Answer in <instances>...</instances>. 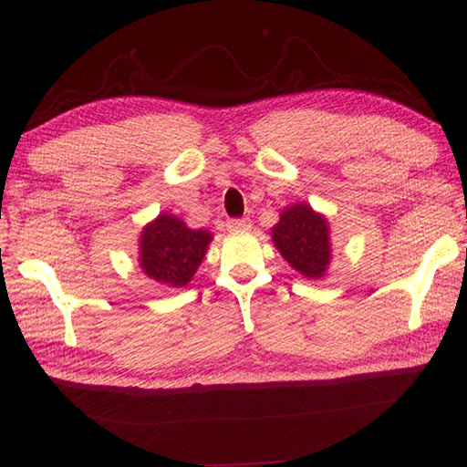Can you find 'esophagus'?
<instances>
[{
  "instance_id": "34e87169",
  "label": "esophagus",
  "mask_w": 467,
  "mask_h": 467,
  "mask_svg": "<svg viewBox=\"0 0 467 467\" xmlns=\"http://www.w3.org/2000/svg\"><path fill=\"white\" fill-rule=\"evenodd\" d=\"M228 231H249L251 228V218H233V221L226 223Z\"/></svg>"
}]
</instances>
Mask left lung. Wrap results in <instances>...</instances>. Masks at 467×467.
I'll use <instances>...</instances> for the list:
<instances>
[{
    "mask_svg": "<svg viewBox=\"0 0 467 467\" xmlns=\"http://www.w3.org/2000/svg\"><path fill=\"white\" fill-rule=\"evenodd\" d=\"M271 239L296 273L306 279H323L331 265L329 221L306 202H295L279 214V223L271 228Z\"/></svg>",
    "mask_w": 467,
    "mask_h": 467,
    "instance_id": "left-lung-1",
    "label": "left lung"
}]
</instances>
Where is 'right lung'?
Wrapping results in <instances>:
<instances>
[{"mask_svg":"<svg viewBox=\"0 0 467 467\" xmlns=\"http://www.w3.org/2000/svg\"><path fill=\"white\" fill-rule=\"evenodd\" d=\"M211 241L213 233L194 231L178 216L162 213L142 228L138 263L148 279L181 289L191 283Z\"/></svg>","mask_w":467,"mask_h":467,"instance_id":"obj_1","label":"right lung"}]
</instances>
